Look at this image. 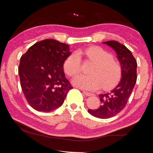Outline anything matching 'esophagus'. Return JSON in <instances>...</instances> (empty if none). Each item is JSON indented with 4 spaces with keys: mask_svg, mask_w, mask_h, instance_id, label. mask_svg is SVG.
<instances>
[{
    "mask_svg": "<svg viewBox=\"0 0 153 153\" xmlns=\"http://www.w3.org/2000/svg\"><path fill=\"white\" fill-rule=\"evenodd\" d=\"M83 93H84V94L86 96H87V97H90V96L93 95V94H92V93L88 92H86V91H83Z\"/></svg>",
    "mask_w": 153,
    "mask_h": 153,
    "instance_id": "obj_1",
    "label": "esophagus"
}]
</instances>
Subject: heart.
<instances>
[{"label":"heart","instance_id":"obj_1","mask_svg":"<svg viewBox=\"0 0 153 153\" xmlns=\"http://www.w3.org/2000/svg\"><path fill=\"white\" fill-rule=\"evenodd\" d=\"M94 65L90 69V75L80 74L73 79V84L86 90H96L100 87L107 89L117 84L121 76V67L113 59L111 53L98 46H91L79 52ZM63 69L69 76H74L81 70V58L77 53L67 56L63 63Z\"/></svg>","mask_w":153,"mask_h":153}]
</instances>
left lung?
<instances>
[{
  "label": "left lung",
  "instance_id": "obj_1",
  "mask_svg": "<svg viewBox=\"0 0 153 153\" xmlns=\"http://www.w3.org/2000/svg\"><path fill=\"white\" fill-rule=\"evenodd\" d=\"M102 43L109 46L117 54L121 67V77L115 88L109 92L98 95L101 105L97 109H88V111L94 117L107 119L116 115L126 107L136 82L137 62L131 52L117 41Z\"/></svg>",
  "mask_w": 153,
  "mask_h": 153
}]
</instances>
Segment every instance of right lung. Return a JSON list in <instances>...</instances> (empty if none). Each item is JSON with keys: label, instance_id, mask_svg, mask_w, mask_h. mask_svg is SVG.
Returning <instances> with one entry per match:
<instances>
[{"label": "right lung", "instance_id": "1", "mask_svg": "<svg viewBox=\"0 0 153 153\" xmlns=\"http://www.w3.org/2000/svg\"><path fill=\"white\" fill-rule=\"evenodd\" d=\"M69 46L53 39L35 43L20 59L19 75L25 98L35 110L49 112L63 105L73 88L63 71Z\"/></svg>", "mask_w": 153, "mask_h": 153}]
</instances>
